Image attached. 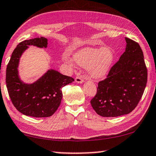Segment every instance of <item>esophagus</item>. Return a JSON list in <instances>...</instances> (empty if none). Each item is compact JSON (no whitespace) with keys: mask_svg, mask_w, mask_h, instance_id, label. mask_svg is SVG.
I'll list each match as a JSON object with an SVG mask.
<instances>
[{"mask_svg":"<svg viewBox=\"0 0 156 156\" xmlns=\"http://www.w3.org/2000/svg\"><path fill=\"white\" fill-rule=\"evenodd\" d=\"M76 82L78 83H83L84 82V78H83L82 76H77L75 79Z\"/></svg>","mask_w":156,"mask_h":156,"instance_id":"obj_1","label":"esophagus"}]
</instances>
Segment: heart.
Masks as SVG:
<instances>
[{
    "instance_id": "b5f03b06",
    "label": "heart",
    "mask_w": 156,
    "mask_h": 156,
    "mask_svg": "<svg viewBox=\"0 0 156 156\" xmlns=\"http://www.w3.org/2000/svg\"><path fill=\"white\" fill-rule=\"evenodd\" d=\"M115 54L111 48L87 47L80 49L73 55V61L79 66L89 68L90 76L101 78L107 75L115 60ZM68 62H71L66 57Z\"/></svg>"
}]
</instances>
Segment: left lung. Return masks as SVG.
Segmentation results:
<instances>
[{
	"instance_id": "left-lung-1",
	"label": "left lung",
	"mask_w": 156,
	"mask_h": 156,
	"mask_svg": "<svg viewBox=\"0 0 156 156\" xmlns=\"http://www.w3.org/2000/svg\"><path fill=\"white\" fill-rule=\"evenodd\" d=\"M125 41L124 53L111 67L107 78L99 81L97 94L90 101L94 110L102 117H117L132 112L147 83V68L140 45L128 38Z\"/></svg>"
}]
</instances>
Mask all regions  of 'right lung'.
I'll use <instances>...</instances> for the list:
<instances>
[{"mask_svg":"<svg viewBox=\"0 0 156 156\" xmlns=\"http://www.w3.org/2000/svg\"><path fill=\"white\" fill-rule=\"evenodd\" d=\"M48 39L41 37L25 40L14 50L6 69V86L13 105L22 114L35 118H45L54 114L62 98V88L73 82L70 76L55 70H49L32 84L21 81L18 75L20 57L29 45L46 48Z\"/></svg>","mask_w":156,"mask_h":156,"instance_id":"obj_1","label":"right lung"}]
</instances>
